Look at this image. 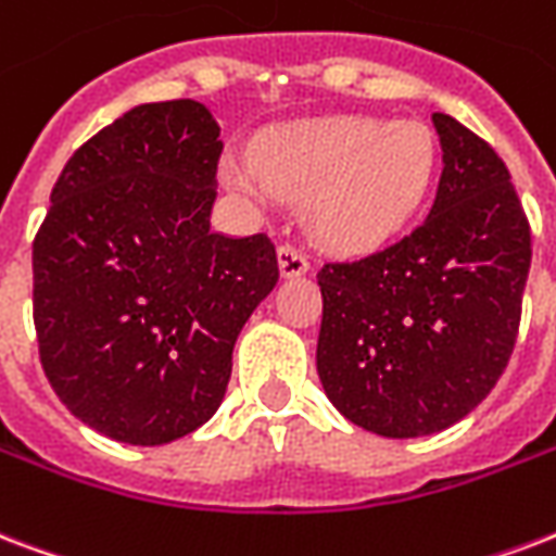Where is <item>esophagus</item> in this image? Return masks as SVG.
Listing matches in <instances>:
<instances>
[{
	"mask_svg": "<svg viewBox=\"0 0 556 556\" xmlns=\"http://www.w3.org/2000/svg\"><path fill=\"white\" fill-rule=\"evenodd\" d=\"M279 270H282V277H300V274H306V253L296 248V244H291V241H282L279 244Z\"/></svg>",
	"mask_w": 556,
	"mask_h": 556,
	"instance_id": "34e87169",
	"label": "esophagus"
}]
</instances>
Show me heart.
I'll use <instances>...</instances> for the list:
<instances>
[{
	"label": "heart",
	"mask_w": 556,
	"mask_h": 556,
	"mask_svg": "<svg viewBox=\"0 0 556 556\" xmlns=\"http://www.w3.org/2000/svg\"><path fill=\"white\" fill-rule=\"evenodd\" d=\"M434 160V137L419 122L334 116L277 130L256 151V168L230 163L227 180L253 198H268L270 189L306 198L317 241L370 250L422 203Z\"/></svg>",
	"instance_id": "b5f03b06"
}]
</instances>
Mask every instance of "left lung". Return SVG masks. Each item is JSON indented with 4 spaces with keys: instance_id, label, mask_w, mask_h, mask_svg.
Here are the masks:
<instances>
[{
    "instance_id": "1",
    "label": "left lung",
    "mask_w": 556,
    "mask_h": 556,
    "mask_svg": "<svg viewBox=\"0 0 556 556\" xmlns=\"http://www.w3.org/2000/svg\"><path fill=\"white\" fill-rule=\"evenodd\" d=\"M434 206L388 248L317 270V376L350 422L381 438L464 419L514 355L531 224L495 148L446 113Z\"/></svg>"
}]
</instances>
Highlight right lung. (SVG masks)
Wrapping results in <instances>:
<instances>
[{"mask_svg":"<svg viewBox=\"0 0 556 556\" xmlns=\"http://www.w3.org/2000/svg\"><path fill=\"white\" fill-rule=\"evenodd\" d=\"M222 151L198 101L127 110L63 165L34 236L46 379L122 443H172L218 410L241 326L277 286L265 232L210 230Z\"/></svg>","mask_w":556,"mask_h":556,"instance_id":"obj_1","label":"right lung"}]
</instances>
